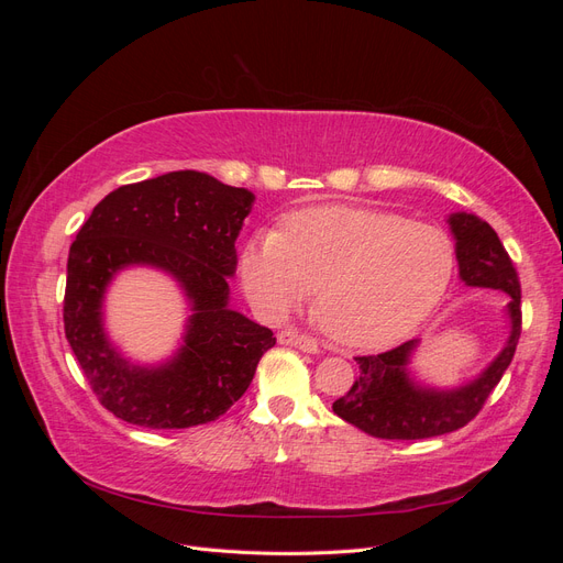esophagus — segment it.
<instances>
[{
	"label": "esophagus",
	"instance_id": "esophagus-1",
	"mask_svg": "<svg viewBox=\"0 0 563 563\" xmlns=\"http://www.w3.org/2000/svg\"><path fill=\"white\" fill-rule=\"evenodd\" d=\"M279 345H291V347H298V350L310 352V354L319 350L317 340L312 335H308V333H300L298 329H284L279 333Z\"/></svg>",
	"mask_w": 563,
	"mask_h": 563
}]
</instances>
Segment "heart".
Here are the masks:
<instances>
[{
  "mask_svg": "<svg viewBox=\"0 0 563 563\" xmlns=\"http://www.w3.org/2000/svg\"><path fill=\"white\" fill-rule=\"evenodd\" d=\"M242 282L267 314H284L314 291L333 343L378 350L413 333L444 300L451 236L434 225L360 207H312L284 228L255 232L242 251Z\"/></svg>",
  "mask_w": 563,
  "mask_h": 563,
  "instance_id": "obj_1",
  "label": "heart"
}]
</instances>
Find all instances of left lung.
<instances>
[{"label": "left lung", "instance_id": "obj_1", "mask_svg": "<svg viewBox=\"0 0 563 563\" xmlns=\"http://www.w3.org/2000/svg\"><path fill=\"white\" fill-rule=\"evenodd\" d=\"M449 223L455 236L460 279L467 286L505 291L509 296L507 314L512 331L503 352L482 376L455 389L420 387L411 380L408 360L418 340H408L380 354L354 356L360 364V378L345 397L333 401V413L371 437L430 439L465 428L512 364L521 335V284L515 263L486 220L472 213H453Z\"/></svg>", "mask_w": 563, "mask_h": 563}]
</instances>
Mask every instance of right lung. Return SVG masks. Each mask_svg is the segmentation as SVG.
Here are the masks:
<instances>
[{"mask_svg":"<svg viewBox=\"0 0 563 563\" xmlns=\"http://www.w3.org/2000/svg\"><path fill=\"white\" fill-rule=\"evenodd\" d=\"M253 195L199 172L117 187L98 203L67 255L65 338L110 413L150 430H185L223 416L249 389L272 331L228 308L236 234ZM168 271L194 305L186 343L168 365L126 363L102 331V296L122 266Z\"/></svg>","mask_w":563,"mask_h":563,"instance_id":"right-lung-1","label":"right lung"}]
</instances>
